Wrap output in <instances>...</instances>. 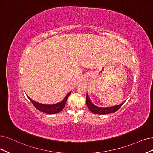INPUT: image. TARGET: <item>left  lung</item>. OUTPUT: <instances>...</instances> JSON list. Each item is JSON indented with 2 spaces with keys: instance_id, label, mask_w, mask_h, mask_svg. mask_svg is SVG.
<instances>
[{
  "instance_id": "8db88e82",
  "label": "left lung",
  "mask_w": 153,
  "mask_h": 153,
  "mask_svg": "<svg viewBox=\"0 0 153 153\" xmlns=\"http://www.w3.org/2000/svg\"><path fill=\"white\" fill-rule=\"evenodd\" d=\"M86 104L88 107L89 110L92 111L93 114H98V115H105L110 114V113H114L120 109L122 105L123 104L122 103L120 105H118L114 106H111V107H107V108H100V107H98L97 106L94 105L90 101L88 94L86 95Z\"/></svg>"
}]
</instances>
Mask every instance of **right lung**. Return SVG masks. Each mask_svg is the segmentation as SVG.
Instances as JSON below:
<instances>
[{"label": "right lung", "mask_w": 153, "mask_h": 153, "mask_svg": "<svg viewBox=\"0 0 153 153\" xmlns=\"http://www.w3.org/2000/svg\"><path fill=\"white\" fill-rule=\"evenodd\" d=\"M70 94H71V92L66 95L65 98L62 100L61 102L58 103L56 104H54V105L41 104V103L36 102V101H33L29 97H27V98H29V100L31 101V102L32 103L33 106H35L38 110L41 111L44 113H46V114H56V113H59V112L61 111L64 108L66 101H67L68 97H69Z\"/></svg>", "instance_id": "1"}]
</instances>
